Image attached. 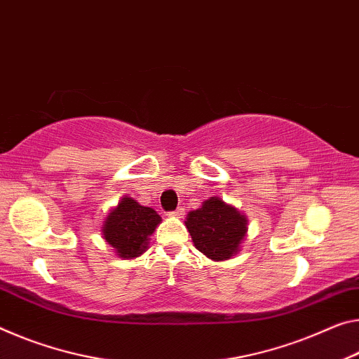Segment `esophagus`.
Returning <instances> with one entry per match:
<instances>
[{
	"instance_id": "obj_1",
	"label": "esophagus",
	"mask_w": 359,
	"mask_h": 359,
	"mask_svg": "<svg viewBox=\"0 0 359 359\" xmlns=\"http://www.w3.org/2000/svg\"><path fill=\"white\" fill-rule=\"evenodd\" d=\"M169 215H172V217H184V215H185V209L180 206V208H177L175 210H170Z\"/></svg>"
}]
</instances>
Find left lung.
<instances>
[{"label":"left lung","mask_w":359,"mask_h":359,"mask_svg":"<svg viewBox=\"0 0 359 359\" xmlns=\"http://www.w3.org/2000/svg\"><path fill=\"white\" fill-rule=\"evenodd\" d=\"M198 251L212 260H225L236 254L246 236L248 220L240 210L212 196L185 220Z\"/></svg>","instance_id":"1"}]
</instances>
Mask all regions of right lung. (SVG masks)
Returning a JSON list of instances; mask_svg holds the SVG:
<instances>
[{
    "instance_id": "right-lung-1",
    "label": "right lung",
    "mask_w": 359,
    "mask_h": 359,
    "mask_svg": "<svg viewBox=\"0 0 359 359\" xmlns=\"http://www.w3.org/2000/svg\"><path fill=\"white\" fill-rule=\"evenodd\" d=\"M161 217L151 208L140 206L133 198H123L115 210L108 215L104 238L115 248L119 257H137L149 248V238L155 231Z\"/></svg>"
}]
</instances>
